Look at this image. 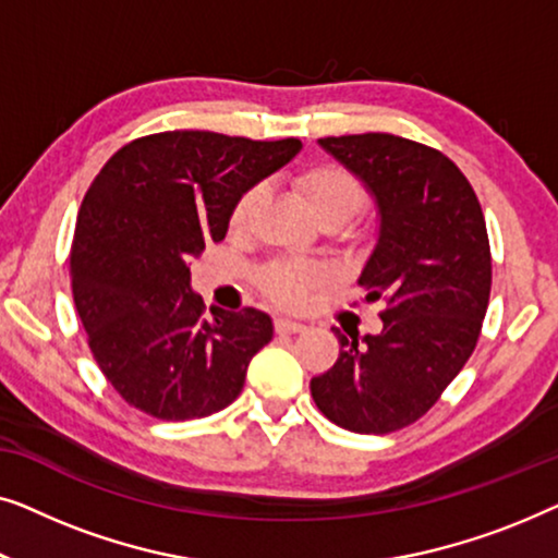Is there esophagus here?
I'll return each mask as SVG.
<instances>
[{"label": "esophagus", "mask_w": 558, "mask_h": 558, "mask_svg": "<svg viewBox=\"0 0 558 558\" xmlns=\"http://www.w3.org/2000/svg\"><path fill=\"white\" fill-rule=\"evenodd\" d=\"M303 324H298V320H290V318H276V331L278 333H301L303 331Z\"/></svg>", "instance_id": "obj_1"}]
</instances>
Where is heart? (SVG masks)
<instances>
[{"label":"heart","instance_id":"heart-1","mask_svg":"<svg viewBox=\"0 0 558 558\" xmlns=\"http://www.w3.org/2000/svg\"><path fill=\"white\" fill-rule=\"evenodd\" d=\"M295 192L301 194L305 207L313 211L324 227H339L349 222L366 199V190L356 174L339 163H311L293 177ZM263 199V186H250L240 194L230 211V227L242 232L253 219L257 204ZM331 280L324 265L280 260L265 268L260 286L263 293L280 308H303L316 288H324Z\"/></svg>","mask_w":558,"mask_h":558}]
</instances>
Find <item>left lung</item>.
<instances>
[{"mask_svg":"<svg viewBox=\"0 0 558 558\" xmlns=\"http://www.w3.org/2000/svg\"><path fill=\"white\" fill-rule=\"evenodd\" d=\"M379 207V240L359 286L387 303L381 333L336 331L339 359L311 379L333 425L387 435L429 412L481 339L490 242L465 174L442 151L391 133L318 138Z\"/></svg>","mask_w":558,"mask_h":558,"instance_id":"left-lung-1","label":"left lung"}]
</instances>
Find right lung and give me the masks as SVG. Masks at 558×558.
I'll list each match as a JSON object with an SVG mask.
<instances>
[{
  "label": "right lung",
  "instance_id": "add662e5",
  "mask_svg": "<svg viewBox=\"0 0 558 558\" xmlns=\"http://www.w3.org/2000/svg\"><path fill=\"white\" fill-rule=\"evenodd\" d=\"M301 146L163 131L119 148L93 179L77 211L70 280L93 359L131 407L184 422L238 399L272 320L255 308L204 316L190 263L225 240L240 194Z\"/></svg>",
  "mask_w": 558,
  "mask_h": 558
}]
</instances>
